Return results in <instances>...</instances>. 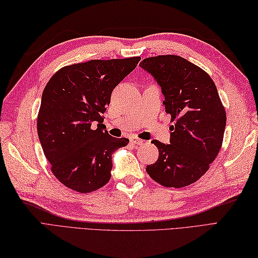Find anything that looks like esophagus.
Masks as SVG:
<instances>
[{"mask_svg": "<svg viewBox=\"0 0 258 258\" xmlns=\"http://www.w3.org/2000/svg\"><path fill=\"white\" fill-rule=\"evenodd\" d=\"M130 141H131V143L138 144V146H141V144H143V143H144V140L139 139V138H131Z\"/></svg>", "mask_w": 258, "mask_h": 258, "instance_id": "obj_1", "label": "esophagus"}]
</instances>
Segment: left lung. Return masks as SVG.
<instances>
[{"label": "left lung", "mask_w": 258, "mask_h": 258, "mask_svg": "<svg viewBox=\"0 0 258 258\" xmlns=\"http://www.w3.org/2000/svg\"><path fill=\"white\" fill-rule=\"evenodd\" d=\"M140 67L162 87L171 116V144L153 140L159 159L147 166L150 177L165 187L180 188L208 171L222 147L227 123L216 84L202 68L179 55L143 59Z\"/></svg>", "instance_id": "left-lung-1"}]
</instances>
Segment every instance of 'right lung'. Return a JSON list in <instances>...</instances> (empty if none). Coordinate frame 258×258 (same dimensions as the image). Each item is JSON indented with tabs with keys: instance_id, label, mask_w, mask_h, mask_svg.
<instances>
[{
	"instance_id": "obj_1",
	"label": "right lung",
	"mask_w": 258,
	"mask_h": 258,
	"mask_svg": "<svg viewBox=\"0 0 258 258\" xmlns=\"http://www.w3.org/2000/svg\"><path fill=\"white\" fill-rule=\"evenodd\" d=\"M140 56L91 60L61 68L42 93L37 131L50 169L61 184L87 194L108 183L111 154L129 139L105 130L111 92Z\"/></svg>"
}]
</instances>
